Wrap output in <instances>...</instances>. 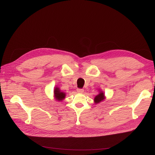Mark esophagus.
I'll use <instances>...</instances> for the list:
<instances>
[{"instance_id":"esophagus-1","label":"esophagus","mask_w":155,"mask_h":155,"mask_svg":"<svg viewBox=\"0 0 155 155\" xmlns=\"http://www.w3.org/2000/svg\"><path fill=\"white\" fill-rule=\"evenodd\" d=\"M77 92L79 93H83L84 90L81 88H78V89H77Z\"/></svg>"}]
</instances>
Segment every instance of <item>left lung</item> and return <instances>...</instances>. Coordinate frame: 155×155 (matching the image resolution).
I'll use <instances>...</instances> for the list:
<instances>
[{
    "label": "left lung",
    "instance_id": "obj_1",
    "mask_svg": "<svg viewBox=\"0 0 155 155\" xmlns=\"http://www.w3.org/2000/svg\"><path fill=\"white\" fill-rule=\"evenodd\" d=\"M99 91V94H98L94 98V104H99V103L103 101L106 98L104 91H102L101 90H100V89H99V91Z\"/></svg>",
    "mask_w": 155,
    "mask_h": 155
}]
</instances>
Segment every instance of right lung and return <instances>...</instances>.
Listing matches in <instances>:
<instances>
[{
    "mask_svg": "<svg viewBox=\"0 0 155 155\" xmlns=\"http://www.w3.org/2000/svg\"><path fill=\"white\" fill-rule=\"evenodd\" d=\"M66 96V93L61 91V89L58 87H55L54 89V97L55 100L58 101H63Z\"/></svg>",
    "mask_w": 155,
    "mask_h": 155,
    "instance_id": "obj_1",
    "label": "right lung"
}]
</instances>
